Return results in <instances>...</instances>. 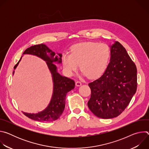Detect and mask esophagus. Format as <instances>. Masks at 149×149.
<instances>
[{"instance_id":"obj_1","label":"esophagus","mask_w":149,"mask_h":149,"mask_svg":"<svg viewBox=\"0 0 149 149\" xmlns=\"http://www.w3.org/2000/svg\"><path fill=\"white\" fill-rule=\"evenodd\" d=\"M75 85H76L77 86L79 87V86H81V85H82V83H81V82H80V81H77V82H75Z\"/></svg>"}]
</instances>
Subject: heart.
I'll return each mask as SVG.
<instances>
[{
  "mask_svg": "<svg viewBox=\"0 0 149 149\" xmlns=\"http://www.w3.org/2000/svg\"><path fill=\"white\" fill-rule=\"evenodd\" d=\"M110 56V51L107 45L87 42L72 46L70 54L62 55V62L65 71L69 75L74 74L79 64L82 75L95 78L105 70Z\"/></svg>",
  "mask_w": 149,
  "mask_h": 149,
  "instance_id": "heart-1",
  "label": "heart"
}]
</instances>
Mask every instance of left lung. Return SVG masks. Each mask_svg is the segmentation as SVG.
<instances>
[{"instance_id": "1", "label": "left lung", "mask_w": 149, "mask_h": 149, "mask_svg": "<svg viewBox=\"0 0 149 149\" xmlns=\"http://www.w3.org/2000/svg\"><path fill=\"white\" fill-rule=\"evenodd\" d=\"M110 60L104 74L88 84L91 91L88 107L97 117L118 116L137 90V68L125 49L116 41L110 46Z\"/></svg>"}]
</instances>
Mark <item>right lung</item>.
<instances>
[{
	"label": "right lung",
	"instance_id": "1",
	"mask_svg": "<svg viewBox=\"0 0 149 149\" xmlns=\"http://www.w3.org/2000/svg\"><path fill=\"white\" fill-rule=\"evenodd\" d=\"M24 54L35 55L46 61L52 74L54 87L52 98L45 110L36 114L25 112L23 113L29 118L38 121L50 122L55 121L60 117L64 110L66 95L67 93L74 88L75 82L69 78L60 75L57 72V67L54 63H61L62 55L61 54H55L47 45L40 44L32 46L24 51L23 55ZM22 57L14 67V70L16 68ZM14 72L15 71L13 72V75Z\"/></svg>",
	"mask_w": 149,
	"mask_h": 149
}]
</instances>
